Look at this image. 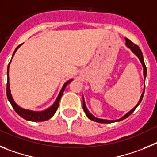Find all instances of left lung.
<instances>
[{
	"label": "left lung",
	"instance_id": "8db88e82",
	"mask_svg": "<svg viewBox=\"0 0 157 157\" xmlns=\"http://www.w3.org/2000/svg\"><path fill=\"white\" fill-rule=\"evenodd\" d=\"M125 40H126V45L128 46V48H129L130 49H131L132 52L135 53V55H136L137 56H138V58L139 59V60H140V62L142 63V66H143V73H144V77H146V72H147V69H146V66H145V62H144V59H143V55H142V51H141V49L139 48V47H138V45L135 44L133 43V42H131V40H129V39H128V38H125ZM144 92H145V90H144V91L142 92V95H141V98L140 99H139V101H138V104H137L136 105H135V107H134L131 110V111H129V112L127 114H125V115L123 117H121V119H118V120H116V121H109V120H103V119H98V118H97V117H94V116L92 115V114L91 113L89 112L88 110H87V107H86L85 105V101H84V98H83V109H84V113H85L86 116H87V117H88L89 119L91 120V121H95V122H98V123H101V124H110V123H113V122H117V121H122V120H124L126 119L127 117H129L130 115H131L132 113L134 112L135 110V109L138 107V105L140 104V102L142 101V98H143V95H144Z\"/></svg>",
	"mask_w": 157,
	"mask_h": 157
}]
</instances>
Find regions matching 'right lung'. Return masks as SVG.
<instances>
[{
    "label": "right lung",
    "instance_id": "1",
    "mask_svg": "<svg viewBox=\"0 0 157 157\" xmlns=\"http://www.w3.org/2000/svg\"><path fill=\"white\" fill-rule=\"evenodd\" d=\"M22 44H19L18 47L15 48V52H14L13 55H12V57L15 55V52L19 47H20L21 45ZM11 63V62H10ZM9 64L8 66V70H7V76H8V81H7V89H6V92H7V97H8V99L9 101V102L11 103V105H12V108L15 109V112L19 114L21 117H22L23 119L26 120V121H33V122H40V121H48V119H50L51 117H53L55 113H56V110H57L58 107H59V101L61 99L62 95L63 94V91H65V88L66 87L67 84H70V82L73 80V79H71L70 80H68L67 82H66L63 85V88H62L61 91L58 95L57 98H56V101L54 102V104L52 105L51 107H49L48 109H47L44 110V111H40V112H35V111H30V110L28 109H22L21 107H19V105H17L16 103L15 102V101L12 98V94H11V91H10V84H9V76H8V73H9Z\"/></svg>",
    "mask_w": 157,
    "mask_h": 157
}]
</instances>
